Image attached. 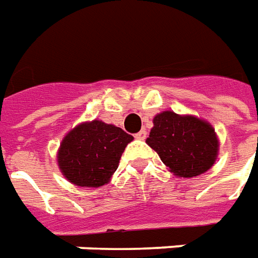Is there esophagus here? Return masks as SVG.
<instances>
[{
    "mask_svg": "<svg viewBox=\"0 0 258 258\" xmlns=\"http://www.w3.org/2000/svg\"><path fill=\"white\" fill-rule=\"evenodd\" d=\"M147 135H148L147 131H145V129H141V131L136 135V139H139V140H145V139H147Z\"/></svg>",
    "mask_w": 258,
    "mask_h": 258,
    "instance_id": "34e87169",
    "label": "esophagus"
}]
</instances>
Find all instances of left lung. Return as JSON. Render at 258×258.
<instances>
[{
	"mask_svg": "<svg viewBox=\"0 0 258 258\" xmlns=\"http://www.w3.org/2000/svg\"><path fill=\"white\" fill-rule=\"evenodd\" d=\"M147 144L179 178L197 177L208 171L219 152L218 136L211 123L174 111L155 115Z\"/></svg>",
	"mask_w": 258,
	"mask_h": 258,
	"instance_id": "obj_1",
	"label": "left lung"
}]
</instances>
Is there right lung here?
Returning a JSON list of instances; mask_svg holds the SVG:
<instances>
[{
    "label": "right lung",
    "instance_id": "right-lung-1",
    "mask_svg": "<svg viewBox=\"0 0 258 258\" xmlns=\"http://www.w3.org/2000/svg\"><path fill=\"white\" fill-rule=\"evenodd\" d=\"M133 140L121 127L99 119L83 122L62 139L58 167L63 177L81 187H99L110 181L122 152Z\"/></svg>",
    "mask_w": 258,
    "mask_h": 258
}]
</instances>
